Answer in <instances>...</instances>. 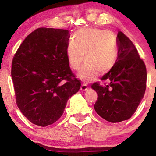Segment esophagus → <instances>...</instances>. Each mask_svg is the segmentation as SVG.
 Returning <instances> with one entry per match:
<instances>
[{"label": "esophagus", "mask_w": 156, "mask_h": 156, "mask_svg": "<svg viewBox=\"0 0 156 156\" xmlns=\"http://www.w3.org/2000/svg\"><path fill=\"white\" fill-rule=\"evenodd\" d=\"M89 89L88 86H87V83H83L81 85V87H80V90L81 91H86L87 90V89Z\"/></svg>", "instance_id": "obj_1"}]
</instances>
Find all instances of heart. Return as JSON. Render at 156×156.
Returning <instances> with one entry per match:
<instances>
[{"instance_id": "heart-1", "label": "heart", "mask_w": 156, "mask_h": 156, "mask_svg": "<svg viewBox=\"0 0 156 156\" xmlns=\"http://www.w3.org/2000/svg\"><path fill=\"white\" fill-rule=\"evenodd\" d=\"M73 40L66 48L69 66L75 70L80 69L87 60L78 77L84 80H93L101 73L108 72L116 63L118 46L110 32L98 28H83L73 35Z\"/></svg>"}]
</instances>
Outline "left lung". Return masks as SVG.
Listing matches in <instances>:
<instances>
[{"label": "left lung", "mask_w": 156, "mask_h": 156, "mask_svg": "<svg viewBox=\"0 0 156 156\" xmlns=\"http://www.w3.org/2000/svg\"><path fill=\"white\" fill-rule=\"evenodd\" d=\"M118 57L110 71L101 78L107 83L92 85L98 94L94 110L110 122L130 119L135 113L146 89L145 64L131 40L122 31L117 34Z\"/></svg>", "instance_id": "obj_1"}]
</instances>
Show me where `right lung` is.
I'll return each mask as SVG.
<instances>
[{
    "mask_svg": "<svg viewBox=\"0 0 156 156\" xmlns=\"http://www.w3.org/2000/svg\"><path fill=\"white\" fill-rule=\"evenodd\" d=\"M69 31L39 28L31 32L15 54L12 78L16 103L31 123L53 124L63 114L80 80L73 74L66 55Z\"/></svg>",
    "mask_w": 156,
    "mask_h": 156,
    "instance_id": "1",
    "label": "right lung"
}]
</instances>
